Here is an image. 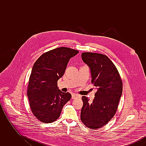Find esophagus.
I'll return each instance as SVG.
<instances>
[{
	"mask_svg": "<svg viewBox=\"0 0 146 146\" xmlns=\"http://www.w3.org/2000/svg\"><path fill=\"white\" fill-rule=\"evenodd\" d=\"M78 97H80V96H79V95H78V94H72V98L73 99H76V98H78Z\"/></svg>",
	"mask_w": 146,
	"mask_h": 146,
	"instance_id": "1",
	"label": "esophagus"
}]
</instances>
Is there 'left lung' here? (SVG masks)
Returning <instances> with one entry per match:
<instances>
[{
    "label": "left lung",
    "mask_w": 146,
    "mask_h": 146,
    "mask_svg": "<svg viewBox=\"0 0 146 146\" xmlns=\"http://www.w3.org/2000/svg\"><path fill=\"white\" fill-rule=\"evenodd\" d=\"M84 62L89 67L91 83L97 88L92 102L82 96L80 119L88 128L95 130L106 125L116 113L123 91V82L117 68L105 55L83 52Z\"/></svg>",
    "instance_id": "8db88e82"
}]
</instances>
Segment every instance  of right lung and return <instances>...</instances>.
<instances>
[{"instance_id":"obj_1","label":"right lung","mask_w":146,"mask_h":146,"mask_svg":"<svg viewBox=\"0 0 146 146\" xmlns=\"http://www.w3.org/2000/svg\"><path fill=\"white\" fill-rule=\"evenodd\" d=\"M78 52L69 48H58L44 53L35 63L27 94L32 113L42 123L56 121L70 100V93L58 89L57 81L64 74L70 58Z\"/></svg>"}]
</instances>
